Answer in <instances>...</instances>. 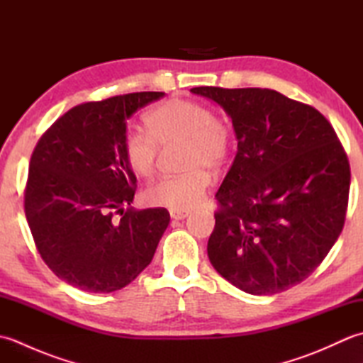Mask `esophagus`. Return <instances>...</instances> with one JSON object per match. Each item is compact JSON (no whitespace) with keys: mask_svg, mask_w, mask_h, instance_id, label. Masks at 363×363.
<instances>
[{"mask_svg":"<svg viewBox=\"0 0 363 363\" xmlns=\"http://www.w3.org/2000/svg\"><path fill=\"white\" fill-rule=\"evenodd\" d=\"M189 211H169V217L173 220H184L189 217Z\"/></svg>","mask_w":363,"mask_h":363,"instance_id":"esophagus-1","label":"esophagus"}]
</instances>
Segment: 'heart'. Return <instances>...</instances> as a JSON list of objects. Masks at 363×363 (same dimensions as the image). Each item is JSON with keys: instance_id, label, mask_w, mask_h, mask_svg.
I'll use <instances>...</instances> for the list:
<instances>
[{"instance_id": "heart-1", "label": "heart", "mask_w": 363, "mask_h": 363, "mask_svg": "<svg viewBox=\"0 0 363 363\" xmlns=\"http://www.w3.org/2000/svg\"><path fill=\"white\" fill-rule=\"evenodd\" d=\"M148 130L128 128L123 150L130 169L138 176H151L156 169L159 145L184 143L182 176L162 177L146 187L143 198L151 206L169 211H190L201 203L211 186L207 168H217L226 160L230 133L225 121L215 117L203 103L173 98L146 115Z\"/></svg>"}]
</instances>
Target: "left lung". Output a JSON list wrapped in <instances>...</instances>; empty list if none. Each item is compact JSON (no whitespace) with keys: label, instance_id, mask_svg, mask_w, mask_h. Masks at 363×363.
Here are the masks:
<instances>
[{"label":"left lung","instance_id":"obj_1","mask_svg":"<svg viewBox=\"0 0 363 363\" xmlns=\"http://www.w3.org/2000/svg\"><path fill=\"white\" fill-rule=\"evenodd\" d=\"M233 121L237 154L207 243L212 267L250 295L303 282L337 242L351 172L334 128L269 89L195 87Z\"/></svg>","mask_w":363,"mask_h":363}]
</instances>
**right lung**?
I'll return each instance as SVG.
<instances>
[{"label": "right lung", "mask_w": 363, "mask_h": 363, "mask_svg": "<svg viewBox=\"0 0 363 363\" xmlns=\"http://www.w3.org/2000/svg\"><path fill=\"white\" fill-rule=\"evenodd\" d=\"M164 95L137 91L79 104L35 146L26 220L45 264L76 289L111 293L126 287L151 264L165 233L167 209L130 207L137 177L123 150L128 118Z\"/></svg>", "instance_id": "add662e5"}]
</instances>
